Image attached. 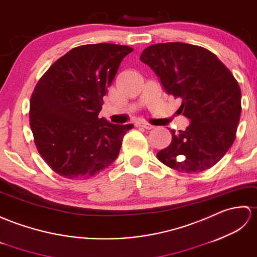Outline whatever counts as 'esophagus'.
Wrapping results in <instances>:
<instances>
[{
    "label": "esophagus",
    "instance_id": "obj_1",
    "mask_svg": "<svg viewBox=\"0 0 257 257\" xmlns=\"http://www.w3.org/2000/svg\"><path fill=\"white\" fill-rule=\"evenodd\" d=\"M136 125H138V126H141V127H144L146 130L154 128V125H152L150 123H146V122H139V123H136Z\"/></svg>",
    "mask_w": 257,
    "mask_h": 257
}]
</instances>
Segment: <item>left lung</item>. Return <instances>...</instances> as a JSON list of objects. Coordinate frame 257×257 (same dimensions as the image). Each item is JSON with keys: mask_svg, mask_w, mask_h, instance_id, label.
Instances as JSON below:
<instances>
[{"mask_svg": "<svg viewBox=\"0 0 257 257\" xmlns=\"http://www.w3.org/2000/svg\"><path fill=\"white\" fill-rule=\"evenodd\" d=\"M140 59L165 91L181 99L179 112L190 124L157 153L158 161L180 173H200L225 155L241 116V89L231 71L210 50L185 43L155 44Z\"/></svg>", "mask_w": 257, "mask_h": 257, "instance_id": "obj_1", "label": "left lung"}]
</instances>
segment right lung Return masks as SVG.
Masks as SVG:
<instances>
[{
	"mask_svg": "<svg viewBox=\"0 0 257 257\" xmlns=\"http://www.w3.org/2000/svg\"><path fill=\"white\" fill-rule=\"evenodd\" d=\"M133 48L107 43L72 48L39 79L30 102L34 142L45 162L68 179H88L118 156L133 124L99 118L119 64Z\"/></svg>",
	"mask_w": 257,
	"mask_h": 257,
	"instance_id": "obj_1",
	"label": "right lung"
}]
</instances>
